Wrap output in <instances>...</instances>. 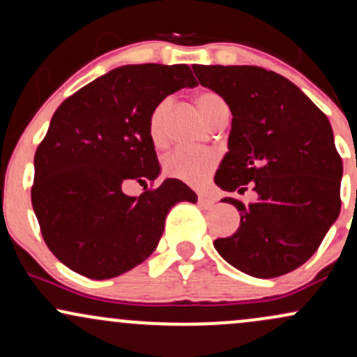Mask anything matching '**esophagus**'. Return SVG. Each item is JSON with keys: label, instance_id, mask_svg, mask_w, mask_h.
<instances>
[{"label": "esophagus", "instance_id": "1", "mask_svg": "<svg viewBox=\"0 0 357 357\" xmlns=\"http://www.w3.org/2000/svg\"><path fill=\"white\" fill-rule=\"evenodd\" d=\"M198 203L202 204L203 208H211L213 204L216 203L215 198H210V196H204V195H199L198 196Z\"/></svg>", "mask_w": 357, "mask_h": 357}]
</instances>
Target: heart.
Here are the masks:
<instances>
[{
    "label": "heart",
    "mask_w": 357,
    "mask_h": 357,
    "mask_svg": "<svg viewBox=\"0 0 357 357\" xmlns=\"http://www.w3.org/2000/svg\"><path fill=\"white\" fill-rule=\"evenodd\" d=\"M195 104L199 114L210 124L213 119L218 116L220 110L227 107L225 100L216 92H211V90H199L195 97ZM169 107L171 102L167 99L159 102L149 116L147 130H149V137L155 147H162L166 144V121L167 114H169ZM216 161H218V158L211 151L178 149L169 155H166L165 171L171 178L179 179V181L190 184V186H202L208 179V176L211 174V171L215 169Z\"/></svg>",
    "instance_id": "heart-1"
}]
</instances>
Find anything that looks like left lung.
<instances>
[{
	"mask_svg": "<svg viewBox=\"0 0 357 357\" xmlns=\"http://www.w3.org/2000/svg\"><path fill=\"white\" fill-rule=\"evenodd\" d=\"M195 75L228 104V153L215 183L258 195L240 211V227L215 248L235 268L272 278L305 264L341 211L342 159L329 119L297 85L252 65H192Z\"/></svg>",
	"mask_w": 357,
	"mask_h": 357,
	"instance_id": "obj_1",
	"label": "left lung"
}]
</instances>
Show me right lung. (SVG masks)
Instances as JSON below:
<instances>
[{
    "label": "right lung",
    "mask_w": 357,
    "mask_h": 357,
    "mask_svg": "<svg viewBox=\"0 0 357 357\" xmlns=\"http://www.w3.org/2000/svg\"><path fill=\"white\" fill-rule=\"evenodd\" d=\"M188 65H124L68 97L35 153L31 204L45 243L63 265L93 280L137 267L158 247L165 220L198 196L179 179L127 196L129 181L161 173L149 137L155 105L196 87Z\"/></svg>",
    "instance_id": "add662e5"
}]
</instances>
